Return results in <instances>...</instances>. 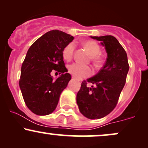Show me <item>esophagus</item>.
<instances>
[{"mask_svg": "<svg viewBox=\"0 0 148 148\" xmlns=\"http://www.w3.org/2000/svg\"><path fill=\"white\" fill-rule=\"evenodd\" d=\"M72 78H74V79H75V77H74V76H72Z\"/></svg>", "mask_w": 148, "mask_h": 148, "instance_id": "34e87169", "label": "esophagus"}]
</instances>
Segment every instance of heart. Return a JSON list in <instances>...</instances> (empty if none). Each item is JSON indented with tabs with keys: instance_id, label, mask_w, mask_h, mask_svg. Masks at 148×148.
Instances as JSON below:
<instances>
[{
	"instance_id": "b5f03b06",
	"label": "heart",
	"mask_w": 148,
	"mask_h": 148,
	"mask_svg": "<svg viewBox=\"0 0 148 148\" xmlns=\"http://www.w3.org/2000/svg\"><path fill=\"white\" fill-rule=\"evenodd\" d=\"M83 46L90 54V60L95 65L99 66L102 63L103 57L100 53L101 47L97 42L93 40H87L83 43ZM75 49L76 45L74 42H69L64 47L62 54L64 60L69 61L72 58ZM68 70L70 74L79 79L88 77L92 74V70L90 66L84 65L78 62H74L69 64Z\"/></svg>"
}]
</instances>
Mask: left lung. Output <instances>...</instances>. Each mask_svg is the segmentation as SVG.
<instances>
[{
    "instance_id": "8db88e82",
    "label": "left lung",
    "mask_w": 148,
    "mask_h": 148,
    "mask_svg": "<svg viewBox=\"0 0 148 148\" xmlns=\"http://www.w3.org/2000/svg\"><path fill=\"white\" fill-rule=\"evenodd\" d=\"M101 41L107 53L103 67L93 77L84 80L76 95L79 111L89 119H99L116 106L125 83L130 65L127 53L115 37H91ZM88 83H91L88 87Z\"/></svg>"
}]
</instances>
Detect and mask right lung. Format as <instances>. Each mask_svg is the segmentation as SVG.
I'll list each match as a JSON object with an SVG mask.
<instances>
[{
    "instance_id": "right-lung-1",
    "label": "right lung",
    "mask_w": 148,
    "mask_h": 148,
    "mask_svg": "<svg viewBox=\"0 0 148 148\" xmlns=\"http://www.w3.org/2000/svg\"><path fill=\"white\" fill-rule=\"evenodd\" d=\"M73 40L69 34L53 30L28 49L22 63L19 86L25 104L35 114L49 115L56 108L61 92L72 78L67 73L62 53ZM54 71L63 73L56 80L50 75Z\"/></svg>"
}]
</instances>
